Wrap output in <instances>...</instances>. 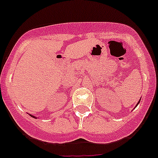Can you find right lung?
<instances>
[{
    "label": "right lung",
    "instance_id": "add662e5",
    "mask_svg": "<svg viewBox=\"0 0 158 158\" xmlns=\"http://www.w3.org/2000/svg\"><path fill=\"white\" fill-rule=\"evenodd\" d=\"M30 116H31V115H30ZM31 117H33V118H34V116H31Z\"/></svg>",
    "mask_w": 158,
    "mask_h": 158
}]
</instances>
